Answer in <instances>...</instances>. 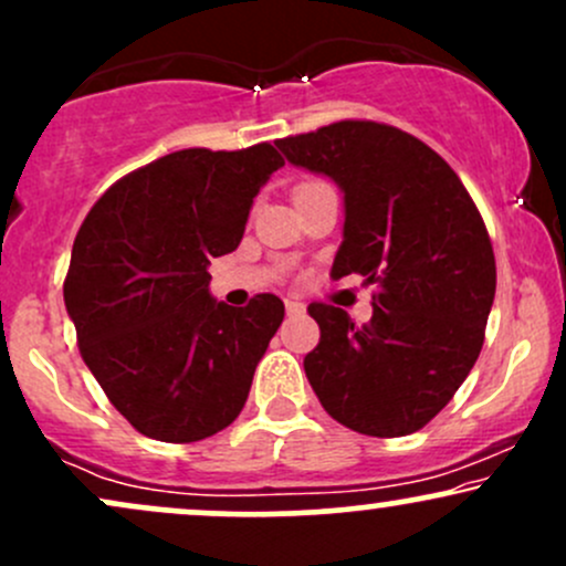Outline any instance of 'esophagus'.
<instances>
[{
	"label": "esophagus",
	"mask_w": 566,
	"mask_h": 566,
	"mask_svg": "<svg viewBox=\"0 0 566 566\" xmlns=\"http://www.w3.org/2000/svg\"><path fill=\"white\" fill-rule=\"evenodd\" d=\"M284 308H287L290 316H301L305 311V305L297 303V301H284Z\"/></svg>",
	"instance_id": "obj_1"
}]
</instances>
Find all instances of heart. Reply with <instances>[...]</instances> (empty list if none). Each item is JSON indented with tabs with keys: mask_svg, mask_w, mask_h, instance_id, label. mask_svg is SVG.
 Returning <instances> with one entry per match:
<instances>
[{
	"mask_svg": "<svg viewBox=\"0 0 566 566\" xmlns=\"http://www.w3.org/2000/svg\"><path fill=\"white\" fill-rule=\"evenodd\" d=\"M314 184H319V180H308V184H303V186H314ZM303 186H301V188H303Z\"/></svg>",
	"mask_w": 566,
	"mask_h": 566,
	"instance_id": "b5f03b06",
	"label": "heart"
}]
</instances>
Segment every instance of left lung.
<instances>
[{
    "instance_id": "left-lung-1",
    "label": "left lung",
    "mask_w": 566,
    "mask_h": 566,
    "mask_svg": "<svg viewBox=\"0 0 566 566\" xmlns=\"http://www.w3.org/2000/svg\"><path fill=\"white\" fill-rule=\"evenodd\" d=\"M276 146L343 191L333 279L375 284L365 327L337 305H308L322 337L305 378L350 431H420L469 378L495 301V252L476 205L433 148L391 125L335 122Z\"/></svg>"
}]
</instances>
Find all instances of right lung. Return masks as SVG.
I'll return each instance as SVG.
<instances>
[{
  "instance_id": "add662e5",
  "label": "right lung",
  "mask_w": 566,
  "mask_h": 566,
  "mask_svg": "<svg viewBox=\"0 0 566 566\" xmlns=\"http://www.w3.org/2000/svg\"><path fill=\"white\" fill-rule=\"evenodd\" d=\"M282 165L271 143L184 148L125 175L84 218L63 301L84 365L143 437L188 444L242 412L284 303H218L207 265L237 250Z\"/></svg>"
}]
</instances>
